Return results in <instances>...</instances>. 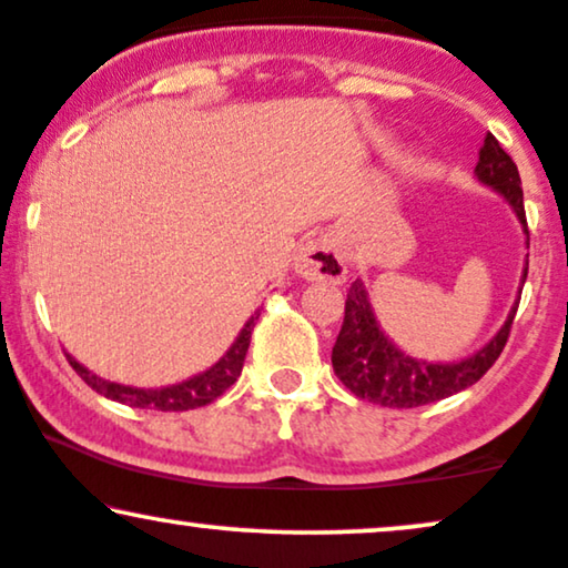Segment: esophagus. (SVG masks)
I'll return each mask as SVG.
<instances>
[{
    "instance_id": "esophagus-1",
    "label": "esophagus",
    "mask_w": 568,
    "mask_h": 568,
    "mask_svg": "<svg viewBox=\"0 0 568 568\" xmlns=\"http://www.w3.org/2000/svg\"><path fill=\"white\" fill-rule=\"evenodd\" d=\"M295 273L305 282L316 284H342L347 278V265L342 261V252L332 236L305 242L295 257Z\"/></svg>"
}]
</instances>
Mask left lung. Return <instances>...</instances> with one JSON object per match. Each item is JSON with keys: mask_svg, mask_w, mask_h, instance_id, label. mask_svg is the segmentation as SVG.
Wrapping results in <instances>:
<instances>
[{"mask_svg": "<svg viewBox=\"0 0 568 568\" xmlns=\"http://www.w3.org/2000/svg\"><path fill=\"white\" fill-rule=\"evenodd\" d=\"M474 173L481 184L493 186L495 192L506 197L524 226L529 244L519 168L493 134L485 136ZM527 268H524V278H527ZM516 307L519 305L510 307L508 321L500 326V332L474 355L455 363H426L422 358H410L400 347L392 345L374 316L366 286L363 282H353L345 300V321H342L337 345L332 349L334 374L355 397L384 405V408H418V405L445 400L455 392L477 384L500 358Z\"/></svg>", "mask_w": 568, "mask_h": 568, "instance_id": "left-lung-1", "label": "left lung"}]
</instances>
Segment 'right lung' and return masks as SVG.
<instances>
[{
	"label": "right lung",
	"mask_w": 568,
	"mask_h": 568,
	"mask_svg": "<svg viewBox=\"0 0 568 568\" xmlns=\"http://www.w3.org/2000/svg\"><path fill=\"white\" fill-rule=\"evenodd\" d=\"M257 316H261V313H255V316L244 324L240 337H236L234 345L229 347V353L223 355L215 366H210L207 371H202V374L192 376V379H186L181 384H171V387H160V389L123 387V384L100 379V376L91 374L89 368H83L79 361L70 358V355H68V363L73 366L75 374H79L91 389L100 392V395L110 397V400H115V403L131 405V408H155V410L202 408V405L213 403L215 397H221L223 392L231 387V384L240 379L242 366H244V355H247V347H250V334H252V326H255Z\"/></svg>",
	"instance_id": "obj_1"
}]
</instances>
